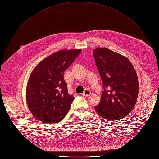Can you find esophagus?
<instances>
[{
  "mask_svg": "<svg viewBox=\"0 0 159 159\" xmlns=\"http://www.w3.org/2000/svg\"><path fill=\"white\" fill-rule=\"evenodd\" d=\"M90 94H91V92L89 90H85V91L83 93L82 95L85 97H88L89 96Z\"/></svg>",
  "mask_w": 159,
  "mask_h": 159,
  "instance_id": "esophagus-1",
  "label": "esophagus"
}]
</instances>
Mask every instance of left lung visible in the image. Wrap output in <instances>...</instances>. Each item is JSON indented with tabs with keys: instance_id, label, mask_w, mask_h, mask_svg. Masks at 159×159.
<instances>
[{
	"instance_id": "left-lung-1",
	"label": "left lung",
	"mask_w": 159,
	"mask_h": 159,
	"mask_svg": "<svg viewBox=\"0 0 159 159\" xmlns=\"http://www.w3.org/2000/svg\"><path fill=\"white\" fill-rule=\"evenodd\" d=\"M93 54L104 88L95 109L105 120H121L129 114L137 102V72L126 57L107 48L94 49Z\"/></svg>"
}]
</instances>
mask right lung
<instances>
[{"label":"right lung","instance_id":"add662e5","mask_svg":"<svg viewBox=\"0 0 159 159\" xmlns=\"http://www.w3.org/2000/svg\"><path fill=\"white\" fill-rule=\"evenodd\" d=\"M81 49L61 50L41 61L31 72L26 98L32 115L45 123L61 121L74 99L68 94L63 73L81 52Z\"/></svg>","mask_w":159,"mask_h":159}]
</instances>
